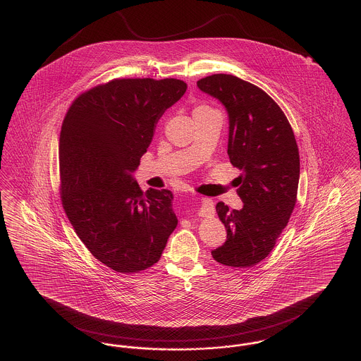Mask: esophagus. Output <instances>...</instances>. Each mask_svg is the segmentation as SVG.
I'll use <instances>...</instances> for the list:
<instances>
[{"instance_id": "obj_1", "label": "esophagus", "mask_w": 361, "mask_h": 361, "mask_svg": "<svg viewBox=\"0 0 361 361\" xmlns=\"http://www.w3.org/2000/svg\"><path fill=\"white\" fill-rule=\"evenodd\" d=\"M214 212H215L214 202L211 199H202L200 208L197 211L199 216H211V215H214Z\"/></svg>"}]
</instances>
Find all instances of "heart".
Here are the masks:
<instances>
[{
    "instance_id": "1",
    "label": "heart",
    "mask_w": 361,
    "mask_h": 361,
    "mask_svg": "<svg viewBox=\"0 0 361 361\" xmlns=\"http://www.w3.org/2000/svg\"><path fill=\"white\" fill-rule=\"evenodd\" d=\"M197 108H208V106H204V105H202V106H197Z\"/></svg>"
}]
</instances>
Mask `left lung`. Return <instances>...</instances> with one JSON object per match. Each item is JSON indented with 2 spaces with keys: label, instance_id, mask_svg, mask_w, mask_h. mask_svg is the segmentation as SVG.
Returning <instances> with one entry per match:
<instances>
[{
  "label": "left lung",
  "instance_id": "1",
  "mask_svg": "<svg viewBox=\"0 0 361 361\" xmlns=\"http://www.w3.org/2000/svg\"><path fill=\"white\" fill-rule=\"evenodd\" d=\"M202 92L218 99L228 115L227 154L240 169L237 193L243 203L216 212L227 240L211 252L219 264L253 267L268 257L296 203L300 161L291 124L262 89L231 74L197 81Z\"/></svg>",
  "mask_w": 361,
  "mask_h": 361
}]
</instances>
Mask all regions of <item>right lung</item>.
Instances as JSON below:
<instances>
[{"instance_id":"obj_1","label":"right lung","mask_w":361,"mask_h":361,"mask_svg":"<svg viewBox=\"0 0 361 361\" xmlns=\"http://www.w3.org/2000/svg\"><path fill=\"white\" fill-rule=\"evenodd\" d=\"M185 90L176 78L112 80L80 94L62 123V206L93 257L116 272L154 265L178 222L172 192L143 193L131 173Z\"/></svg>"}]
</instances>
